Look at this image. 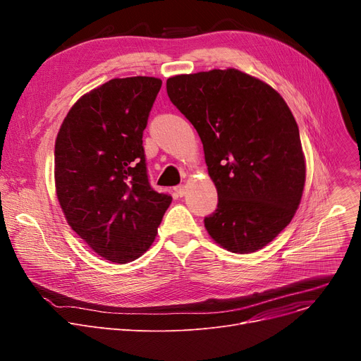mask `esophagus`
<instances>
[{"instance_id":"obj_1","label":"esophagus","mask_w":361,"mask_h":361,"mask_svg":"<svg viewBox=\"0 0 361 361\" xmlns=\"http://www.w3.org/2000/svg\"><path fill=\"white\" fill-rule=\"evenodd\" d=\"M176 193H177L180 197H183V196L185 195V185H183V184H181V185H177V187H176Z\"/></svg>"}]
</instances>
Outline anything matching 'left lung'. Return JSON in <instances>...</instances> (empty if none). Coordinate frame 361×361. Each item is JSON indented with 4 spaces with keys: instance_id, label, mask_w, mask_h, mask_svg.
<instances>
[{
    "instance_id": "1",
    "label": "left lung",
    "mask_w": 361,
    "mask_h": 361,
    "mask_svg": "<svg viewBox=\"0 0 361 361\" xmlns=\"http://www.w3.org/2000/svg\"><path fill=\"white\" fill-rule=\"evenodd\" d=\"M168 97L203 143L218 192L204 228L228 252L253 253L291 222L306 183L298 126L281 94L235 68L178 74Z\"/></svg>"
}]
</instances>
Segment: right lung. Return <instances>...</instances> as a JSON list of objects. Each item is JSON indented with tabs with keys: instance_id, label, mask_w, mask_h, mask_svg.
Segmentation results:
<instances>
[{
	"instance_id": "right-lung-1",
	"label": "right lung",
	"mask_w": 361,
	"mask_h": 361,
	"mask_svg": "<svg viewBox=\"0 0 361 361\" xmlns=\"http://www.w3.org/2000/svg\"><path fill=\"white\" fill-rule=\"evenodd\" d=\"M162 80L112 79L85 93L55 140V193L89 247L114 263L140 257L154 243L173 197L146 173L143 130Z\"/></svg>"
}]
</instances>
